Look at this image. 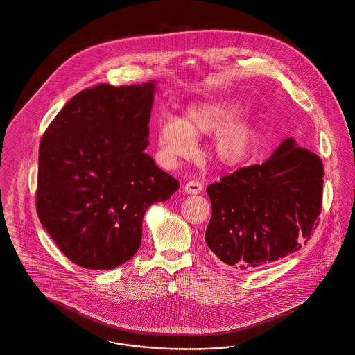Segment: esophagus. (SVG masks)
<instances>
[{
    "label": "esophagus",
    "mask_w": 355,
    "mask_h": 355,
    "mask_svg": "<svg viewBox=\"0 0 355 355\" xmlns=\"http://www.w3.org/2000/svg\"><path fill=\"white\" fill-rule=\"evenodd\" d=\"M183 190H184V193H200L203 190V184L198 180H193L183 186Z\"/></svg>",
    "instance_id": "obj_1"
}]
</instances>
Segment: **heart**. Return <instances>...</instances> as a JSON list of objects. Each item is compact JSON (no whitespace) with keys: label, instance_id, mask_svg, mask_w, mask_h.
<instances>
[{"label":"heart","instance_id":"obj_1","mask_svg":"<svg viewBox=\"0 0 355 355\" xmlns=\"http://www.w3.org/2000/svg\"><path fill=\"white\" fill-rule=\"evenodd\" d=\"M246 109L241 98H215L191 104L182 121L164 117L156 128L162 157L174 162L193 155L196 137L216 135V157L227 166L245 162L254 148V131L248 125H230Z\"/></svg>","mask_w":355,"mask_h":355}]
</instances>
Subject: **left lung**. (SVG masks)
Instances as JSON below:
<instances>
[{
  "mask_svg": "<svg viewBox=\"0 0 355 355\" xmlns=\"http://www.w3.org/2000/svg\"><path fill=\"white\" fill-rule=\"evenodd\" d=\"M322 177V159L288 138L267 162L211 183L208 248L236 269L255 268L301 250L319 226Z\"/></svg>",
  "mask_w": 355,
  "mask_h": 355,
  "instance_id": "8db88e82",
  "label": "left lung"
}]
</instances>
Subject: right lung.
<instances>
[{"instance_id": "right-lung-1", "label": "right lung", "mask_w": 355, "mask_h": 355, "mask_svg": "<svg viewBox=\"0 0 355 355\" xmlns=\"http://www.w3.org/2000/svg\"><path fill=\"white\" fill-rule=\"evenodd\" d=\"M153 91L152 82L86 88L43 134L36 211L61 252L83 268L132 258L146 211L180 187L144 152Z\"/></svg>"}]
</instances>
